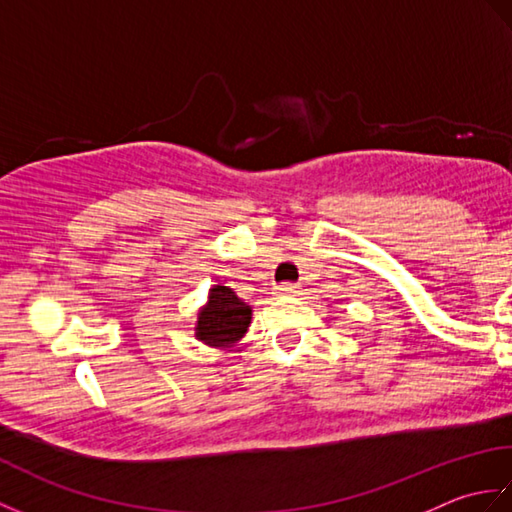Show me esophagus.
<instances>
[{
    "mask_svg": "<svg viewBox=\"0 0 512 512\" xmlns=\"http://www.w3.org/2000/svg\"><path fill=\"white\" fill-rule=\"evenodd\" d=\"M297 292H299L297 284H281L277 288V295H281V297H292V295H297Z\"/></svg>",
    "mask_w": 512,
    "mask_h": 512,
    "instance_id": "34e87169",
    "label": "esophagus"
}]
</instances>
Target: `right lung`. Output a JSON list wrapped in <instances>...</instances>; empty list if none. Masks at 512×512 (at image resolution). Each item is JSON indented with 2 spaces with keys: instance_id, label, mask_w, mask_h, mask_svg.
Here are the masks:
<instances>
[{
  "instance_id": "obj_1",
  "label": "right lung",
  "mask_w": 512,
  "mask_h": 512,
  "mask_svg": "<svg viewBox=\"0 0 512 512\" xmlns=\"http://www.w3.org/2000/svg\"><path fill=\"white\" fill-rule=\"evenodd\" d=\"M253 310L228 286H213L209 301L198 312L195 339L209 347H231L246 334Z\"/></svg>"
}]
</instances>
